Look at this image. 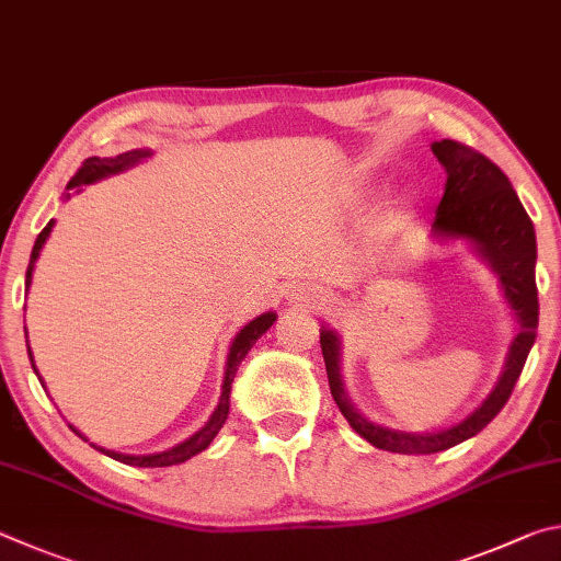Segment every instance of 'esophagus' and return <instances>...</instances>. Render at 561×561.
Returning a JSON list of instances; mask_svg holds the SVG:
<instances>
[{
    "label": "esophagus",
    "instance_id": "34e87169",
    "mask_svg": "<svg viewBox=\"0 0 561 561\" xmlns=\"http://www.w3.org/2000/svg\"><path fill=\"white\" fill-rule=\"evenodd\" d=\"M308 300V296H302V293H300V296H296V302H306Z\"/></svg>",
    "mask_w": 561,
    "mask_h": 561
}]
</instances>
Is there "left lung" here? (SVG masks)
I'll return each mask as SVG.
<instances>
[{
    "label": "left lung",
    "instance_id": "1",
    "mask_svg": "<svg viewBox=\"0 0 561 561\" xmlns=\"http://www.w3.org/2000/svg\"><path fill=\"white\" fill-rule=\"evenodd\" d=\"M431 150L438 157V162L446 167L448 174L444 199L438 202L436 209L434 233L440 236V239L470 241L478 253L493 265V271L500 275V283H503L510 306L515 310L519 330L513 340V347H510L505 371L493 389V394L460 424L436 431V434L391 431L359 416L350 407L340 381V340L330 330L320 332V347L322 357H325L330 391L337 401L342 416L371 446L407 456H428L463 444L466 438L480 434L500 414V409L507 404L510 394H513L519 375H523L529 350L535 345L539 320L535 280V226L525 206L519 204L505 172L495 162H490L485 154H480L463 142L440 140L431 145Z\"/></svg>",
    "mask_w": 561,
    "mask_h": 561
}]
</instances>
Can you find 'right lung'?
I'll return each mask as SVG.
<instances>
[{
	"label": "right lung",
	"instance_id": "1",
	"mask_svg": "<svg viewBox=\"0 0 561 561\" xmlns=\"http://www.w3.org/2000/svg\"><path fill=\"white\" fill-rule=\"evenodd\" d=\"M147 154H150L147 150H133V152H123V154H117V157H103V160H101V157H88V160L81 167H78V172L71 176V182H68L66 190H73V186L98 182V180H103V176H107V174L123 172L125 167L135 164L137 160H142V157H147ZM68 196H71V194H68ZM51 226H54V221H48L44 226V231L36 236L32 259H28V268H26V288L32 286L34 263L38 259V251H42V245L48 239V233H51ZM273 322H275V312H263V316L251 320L249 325H245L239 332V335H236L233 345H231V352H229V362H226V377H224V389H221L219 407L214 409V414H211L209 421H206V426L202 431H196L192 438H186L184 444L174 446L170 450H162V454H152V456H125V454H115V450H105V448H98V446L95 448L101 450V454H105V456L121 460V463H125V466H137V468L176 466V463H184V460H190L196 454H202V450L211 444L214 436L221 431L226 416H229V394H231V381L236 377V369H239L243 357L249 355V350L255 345V340H259L263 332L273 325ZM28 359H32V350H28ZM32 367H34V362H32ZM34 371H36V367H34ZM36 375H38V371H36ZM76 434H78V431H76ZM78 436H81V434H78Z\"/></svg>",
	"mask_w": 561,
	"mask_h": 561
}]
</instances>
